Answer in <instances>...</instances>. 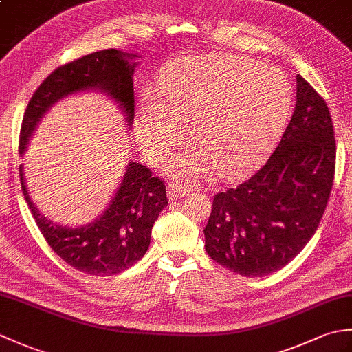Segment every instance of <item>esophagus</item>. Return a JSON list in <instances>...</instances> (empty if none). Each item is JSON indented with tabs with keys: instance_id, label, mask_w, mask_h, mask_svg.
I'll use <instances>...</instances> for the list:
<instances>
[{
	"instance_id": "esophagus-1",
	"label": "esophagus",
	"mask_w": 352,
	"mask_h": 352,
	"mask_svg": "<svg viewBox=\"0 0 352 352\" xmlns=\"http://www.w3.org/2000/svg\"><path fill=\"white\" fill-rule=\"evenodd\" d=\"M186 193H188V190H186L183 186H180V184H169V188H168V197H169V199L170 201H177V199H180L182 197H184Z\"/></svg>"
}]
</instances>
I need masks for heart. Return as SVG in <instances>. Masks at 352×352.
I'll return each instance as SVG.
<instances>
[{
    "label": "heart",
    "instance_id": "heart-1",
    "mask_svg": "<svg viewBox=\"0 0 352 352\" xmlns=\"http://www.w3.org/2000/svg\"><path fill=\"white\" fill-rule=\"evenodd\" d=\"M292 102L290 81L274 66L233 56L183 58L163 74L160 92L142 96V144L160 160L188 124L195 145L172 157L169 174L188 182L208 169L234 175L275 139Z\"/></svg>",
    "mask_w": 352,
    "mask_h": 352
}]
</instances>
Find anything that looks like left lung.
<instances>
[{
  "label": "left lung",
  "mask_w": 352,
  "mask_h": 352,
  "mask_svg": "<svg viewBox=\"0 0 352 352\" xmlns=\"http://www.w3.org/2000/svg\"><path fill=\"white\" fill-rule=\"evenodd\" d=\"M336 139L325 100L296 76V106L263 168L216 193L204 228L206 251L243 276L286 266L315 234L330 198Z\"/></svg>",
  "instance_id": "8db88e82"
}]
</instances>
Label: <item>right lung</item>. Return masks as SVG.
<instances>
[{
	"label": "right lung",
	"instance_id": "right-lung-1",
	"mask_svg": "<svg viewBox=\"0 0 352 352\" xmlns=\"http://www.w3.org/2000/svg\"><path fill=\"white\" fill-rule=\"evenodd\" d=\"M138 57L115 48L92 52L58 66L42 81L30 100L19 136V154L27 149L30 136L52 104L71 94L101 91L124 110L131 125L134 118L133 72ZM22 193L45 241L58 257L78 271L109 276L125 271L145 256L151 230L160 212L168 206L166 186L140 163L130 162L122 183L109 207L94 222L80 228L57 226L45 218L30 198L22 164L19 166Z\"/></svg>",
	"mask_w": 352,
	"mask_h": 352
}]
</instances>
